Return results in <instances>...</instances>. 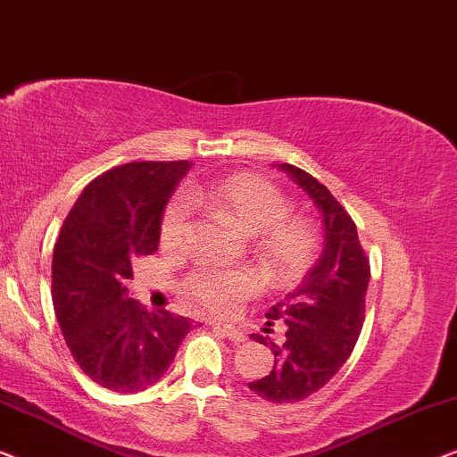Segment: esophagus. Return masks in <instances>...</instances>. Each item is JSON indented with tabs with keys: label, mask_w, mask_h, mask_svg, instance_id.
Here are the masks:
<instances>
[{
	"label": "esophagus",
	"mask_w": 457,
	"mask_h": 457,
	"mask_svg": "<svg viewBox=\"0 0 457 457\" xmlns=\"http://www.w3.org/2000/svg\"><path fill=\"white\" fill-rule=\"evenodd\" d=\"M215 329L220 331L223 337H228L231 344H242L244 339H246V337H244V333H242V331H237V329H234V327H229V325H223V327H221V325H217Z\"/></svg>",
	"instance_id": "34e87169"
}]
</instances>
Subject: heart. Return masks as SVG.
<instances>
[{
    "mask_svg": "<svg viewBox=\"0 0 457 457\" xmlns=\"http://www.w3.org/2000/svg\"><path fill=\"white\" fill-rule=\"evenodd\" d=\"M192 201L213 209L242 236L254 237V250L262 267L278 284L298 279L311 267L317 237L304 220L290 217L292 204L281 192L254 173H234L207 186H192ZM192 228V207L178 196L165 209L162 240L167 248H182ZM261 287L259 275L250 269L201 267L184 281L203 308L217 317H228Z\"/></svg>",
    "mask_w": 457,
    "mask_h": 457,
    "instance_id": "b5f03b06",
    "label": "heart"
}]
</instances>
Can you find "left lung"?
I'll list each match as a JSON object with an SVG mask.
<instances>
[{
    "mask_svg": "<svg viewBox=\"0 0 457 457\" xmlns=\"http://www.w3.org/2000/svg\"><path fill=\"white\" fill-rule=\"evenodd\" d=\"M278 167L319 209L323 250L300 286L267 312V319L286 323V342H271L273 370L248 387L267 402L292 403L329 383L350 358L362 329L370 265L360 246L356 223L336 196L300 167ZM256 342L267 344V339L256 336Z\"/></svg>",
    "mask_w": 457,
    "mask_h": 457,
    "instance_id": "left-lung-1",
    "label": "left lung"
}]
</instances>
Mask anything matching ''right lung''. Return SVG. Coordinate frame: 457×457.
Listing matches in <instances>:
<instances>
[{"instance_id":"obj_1","label":"right lung","mask_w":457,"mask_h":457,"mask_svg":"<svg viewBox=\"0 0 457 457\" xmlns=\"http://www.w3.org/2000/svg\"><path fill=\"white\" fill-rule=\"evenodd\" d=\"M188 162H138L95 178L60 229L51 298L62 336L101 387L137 394L176 358L192 320L128 298L132 262L159 248L165 204Z\"/></svg>"}]
</instances>
